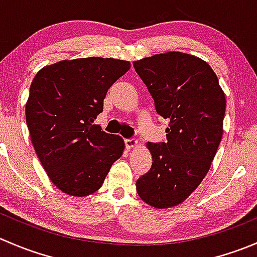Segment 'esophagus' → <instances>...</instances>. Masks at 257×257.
Instances as JSON below:
<instances>
[{"label":"esophagus","instance_id":"obj_1","mask_svg":"<svg viewBox=\"0 0 257 257\" xmlns=\"http://www.w3.org/2000/svg\"><path fill=\"white\" fill-rule=\"evenodd\" d=\"M126 149H134L138 147V141L137 139H125Z\"/></svg>","mask_w":257,"mask_h":257}]
</instances>
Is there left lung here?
Here are the masks:
<instances>
[{
  "mask_svg": "<svg viewBox=\"0 0 257 257\" xmlns=\"http://www.w3.org/2000/svg\"><path fill=\"white\" fill-rule=\"evenodd\" d=\"M154 99L169 119L167 143H147L152 168L137 180L142 200L155 209L177 206L208 174L222 138L226 99L211 67L183 52H167L133 62Z\"/></svg>",
  "mask_w": 257,
  "mask_h": 257,
  "instance_id": "left-lung-1",
  "label": "left lung"
}]
</instances>
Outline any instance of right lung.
<instances>
[{
	"instance_id": "add662e5",
	"label": "right lung",
	"mask_w": 257,
	"mask_h": 257,
	"mask_svg": "<svg viewBox=\"0 0 257 257\" xmlns=\"http://www.w3.org/2000/svg\"><path fill=\"white\" fill-rule=\"evenodd\" d=\"M128 61L102 57L46 66L32 80L26 121L33 148L52 183L72 196H87L102 186L125 148L121 137L94 123Z\"/></svg>"
}]
</instances>
